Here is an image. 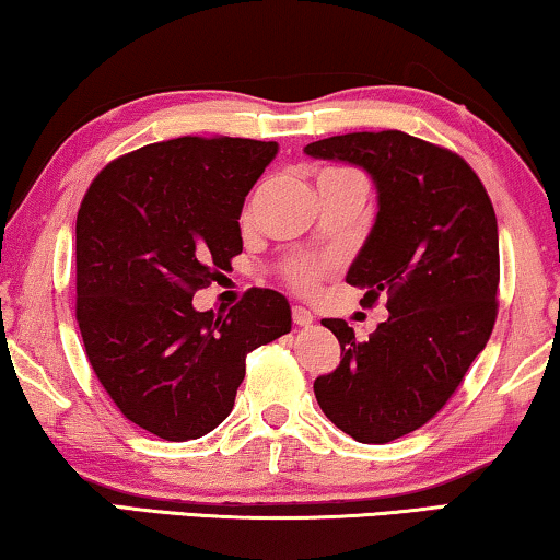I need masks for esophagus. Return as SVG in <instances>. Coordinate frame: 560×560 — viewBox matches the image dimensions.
<instances>
[{"mask_svg":"<svg viewBox=\"0 0 560 560\" xmlns=\"http://www.w3.org/2000/svg\"><path fill=\"white\" fill-rule=\"evenodd\" d=\"M293 324L295 326H313V313L305 311L303 305H293Z\"/></svg>","mask_w":560,"mask_h":560,"instance_id":"34e87169","label":"esophagus"}]
</instances>
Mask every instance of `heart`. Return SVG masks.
Masks as SVG:
<instances>
[{"instance_id": "obj_1", "label": "heart", "mask_w": 560, "mask_h": 560, "mask_svg": "<svg viewBox=\"0 0 560 560\" xmlns=\"http://www.w3.org/2000/svg\"><path fill=\"white\" fill-rule=\"evenodd\" d=\"M288 280L293 282L295 288H301V290H308V288H313L316 285V280H318V270L316 267H311V265H305V262H293L288 267Z\"/></svg>"}]
</instances>
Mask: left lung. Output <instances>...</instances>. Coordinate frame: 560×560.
Listing matches in <instances>:
<instances>
[{"mask_svg": "<svg viewBox=\"0 0 560 560\" xmlns=\"http://www.w3.org/2000/svg\"><path fill=\"white\" fill-rule=\"evenodd\" d=\"M305 155L364 167L377 219L347 272L364 303L387 295L389 318L370 341L324 318L341 364L313 382L320 410L359 443L425 425L462 385L497 318L500 236L477 173L456 152L397 129L305 144Z\"/></svg>", "mask_w": 560, "mask_h": 560, "instance_id": "1", "label": "left lung"}]
</instances>
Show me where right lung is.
Wrapping results in <instances>:
<instances>
[{
  "instance_id": "right-lung-1",
  "label": "right lung",
  "mask_w": 560,
  "mask_h": 560,
  "mask_svg": "<svg viewBox=\"0 0 560 560\" xmlns=\"http://www.w3.org/2000/svg\"><path fill=\"white\" fill-rule=\"evenodd\" d=\"M278 142L178 137L112 160L75 219V320L121 416L165 441L201 439L234 408L252 349L290 331V303L252 288L196 311L242 252L244 196Z\"/></svg>"
}]
</instances>
